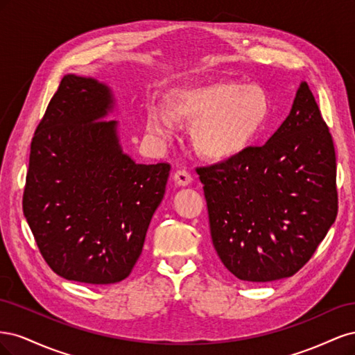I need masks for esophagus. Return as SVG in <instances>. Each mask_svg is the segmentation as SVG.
Returning <instances> with one entry per match:
<instances>
[{
	"mask_svg": "<svg viewBox=\"0 0 355 355\" xmlns=\"http://www.w3.org/2000/svg\"><path fill=\"white\" fill-rule=\"evenodd\" d=\"M173 180H175V184L179 185V187H187V185H189L191 182H192V176L188 173L187 170H182L180 168V170L175 171Z\"/></svg>",
	"mask_w": 355,
	"mask_h": 355,
	"instance_id": "34e87169",
	"label": "esophagus"
}]
</instances>
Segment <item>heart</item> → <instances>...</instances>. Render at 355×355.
<instances>
[{
    "instance_id": "1",
    "label": "heart",
    "mask_w": 355,
    "mask_h": 355,
    "mask_svg": "<svg viewBox=\"0 0 355 355\" xmlns=\"http://www.w3.org/2000/svg\"><path fill=\"white\" fill-rule=\"evenodd\" d=\"M170 114L196 123L194 142L211 159H228L243 153L265 127L271 112L266 92L254 84L218 81L173 90L168 94ZM157 105L148 108V130L168 136L173 120Z\"/></svg>"
}]
</instances>
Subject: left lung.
Instances as JSON below:
<instances>
[{
    "label": "left lung",
    "mask_w": 355,
    "mask_h": 355,
    "mask_svg": "<svg viewBox=\"0 0 355 355\" xmlns=\"http://www.w3.org/2000/svg\"><path fill=\"white\" fill-rule=\"evenodd\" d=\"M197 173L214 250L244 282L296 274L336 219L335 146L305 81L263 146L245 148Z\"/></svg>",
    "instance_id": "8db88e82"
}]
</instances>
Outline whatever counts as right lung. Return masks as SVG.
<instances>
[{
	"label": "right lung",
	"instance_id": "1",
	"mask_svg": "<svg viewBox=\"0 0 355 355\" xmlns=\"http://www.w3.org/2000/svg\"><path fill=\"white\" fill-rule=\"evenodd\" d=\"M108 85L68 73L31 142L24 214L58 275L114 284L130 275L170 166L137 164L121 148Z\"/></svg>",
	"mask_w": 355,
	"mask_h": 355
}]
</instances>
